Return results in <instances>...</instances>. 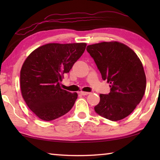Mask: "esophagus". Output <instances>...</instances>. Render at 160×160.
I'll return each mask as SVG.
<instances>
[{"label": "esophagus", "instance_id": "esophagus-1", "mask_svg": "<svg viewBox=\"0 0 160 160\" xmlns=\"http://www.w3.org/2000/svg\"><path fill=\"white\" fill-rule=\"evenodd\" d=\"M80 94H82V95H88V94H90V92H82L81 91L80 92Z\"/></svg>", "mask_w": 160, "mask_h": 160}]
</instances>
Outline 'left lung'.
<instances>
[{"label":"left lung","instance_id":"8db88e82","mask_svg":"<svg viewBox=\"0 0 160 160\" xmlns=\"http://www.w3.org/2000/svg\"><path fill=\"white\" fill-rule=\"evenodd\" d=\"M87 51L111 88L109 94H100L94 111L110 121L126 118L145 94L146 77L141 61L131 48L117 42L89 45Z\"/></svg>","mask_w":160,"mask_h":160}]
</instances>
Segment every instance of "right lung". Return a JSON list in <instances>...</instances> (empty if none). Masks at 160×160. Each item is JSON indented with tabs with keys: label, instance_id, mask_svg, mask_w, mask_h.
<instances>
[{
	"label": "right lung",
	"instance_id": "right-lung-1",
	"mask_svg": "<svg viewBox=\"0 0 160 160\" xmlns=\"http://www.w3.org/2000/svg\"><path fill=\"white\" fill-rule=\"evenodd\" d=\"M86 46L85 43L47 44L35 49L24 62L20 71L22 95L40 119L54 120L73 107L78 94L61 89V82Z\"/></svg>",
	"mask_w": 160,
	"mask_h": 160
}]
</instances>
